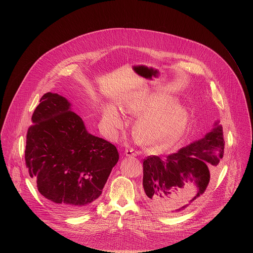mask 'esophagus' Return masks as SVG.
<instances>
[{"instance_id":"34e87169","label":"esophagus","mask_w":253,"mask_h":253,"mask_svg":"<svg viewBox=\"0 0 253 253\" xmlns=\"http://www.w3.org/2000/svg\"><path fill=\"white\" fill-rule=\"evenodd\" d=\"M125 155H126L127 157H136V156L139 155V152H138V151H135V150H133V149H126V150H125Z\"/></svg>"}]
</instances>
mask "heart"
Wrapping results in <instances>:
<instances>
[{"label":"heart","instance_id":"1","mask_svg":"<svg viewBox=\"0 0 253 253\" xmlns=\"http://www.w3.org/2000/svg\"><path fill=\"white\" fill-rule=\"evenodd\" d=\"M162 102L157 96L148 95H136L125 102L123 110L128 114L138 115L148 111L134 125V136L140 143H167L177 138L186 129L190 120L188 110L176 102L157 109ZM102 125L112 133L122 127L123 121L116 107L108 105L103 109Z\"/></svg>","mask_w":253,"mask_h":253}]
</instances>
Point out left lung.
<instances>
[{"instance_id": "8db88e82", "label": "left lung", "mask_w": 253, "mask_h": 253, "mask_svg": "<svg viewBox=\"0 0 253 253\" xmlns=\"http://www.w3.org/2000/svg\"><path fill=\"white\" fill-rule=\"evenodd\" d=\"M223 127L214 128L203 138L178 152L150 156L143 160V189L146 203L157 212L179 213L196 204L204 195L211 167L224 155Z\"/></svg>"}]
</instances>
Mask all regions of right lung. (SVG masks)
<instances>
[{
	"label": "right lung",
	"mask_w": 253,
	"mask_h": 253,
	"mask_svg": "<svg viewBox=\"0 0 253 253\" xmlns=\"http://www.w3.org/2000/svg\"><path fill=\"white\" fill-rule=\"evenodd\" d=\"M25 165L40 193L59 212L88 211L119 161L115 145L86 131L68 100L46 93L32 116Z\"/></svg>",
	"instance_id": "obj_1"
}]
</instances>
